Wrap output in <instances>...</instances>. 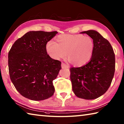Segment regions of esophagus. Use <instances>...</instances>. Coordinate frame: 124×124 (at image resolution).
I'll return each instance as SVG.
<instances>
[{"instance_id":"1","label":"esophagus","mask_w":124,"mask_h":124,"mask_svg":"<svg viewBox=\"0 0 124 124\" xmlns=\"http://www.w3.org/2000/svg\"><path fill=\"white\" fill-rule=\"evenodd\" d=\"M61 67L62 69H63V68H68L69 67H68V65H67V64H65L64 63H62L61 64Z\"/></svg>"}]
</instances>
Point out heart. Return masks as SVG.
<instances>
[{
    "label": "heart",
    "mask_w": 124,
    "mask_h": 124,
    "mask_svg": "<svg viewBox=\"0 0 124 124\" xmlns=\"http://www.w3.org/2000/svg\"><path fill=\"white\" fill-rule=\"evenodd\" d=\"M47 53L52 59L59 60L65 55L76 66L87 63L92 57L94 44L90 37L77 35H62L57 37L56 43L49 41L47 43Z\"/></svg>",
    "instance_id": "1"
}]
</instances>
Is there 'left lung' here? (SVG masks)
Here are the masks:
<instances>
[{"label": "left lung", "instance_id": "left-lung-1", "mask_svg": "<svg viewBox=\"0 0 124 124\" xmlns=\"http://www.w3.org/2000/svg\"><path fill=\"white\" fill-rule=\"evenodd\" d=\"M93 39L94 49L90 61L79 68H71L72 91L81 99L93 100L107 91L115 71V55L109 41L95 30L83 31Z\"/></svg>", "mask_w": 124, "mask_h": 124}]
</instances>
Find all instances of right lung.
<instances>
[{"instance_id": "1", "label": "right lung", "mask_w": 124, "mask_h": 124, "mask_svg": "<svg viewBox=\"0 0 124 124\" xmlns=\"http://www.w3.org/2000/svg\"><path fill=\"white\" fill-rule=\"evenodd\" d=\"M57 31H31L16 40L8 53L10 80L26 98L41 101L51 97L53 81L61 69V62L47 54L46 45Z\"/></svg>"}]
</instances>
